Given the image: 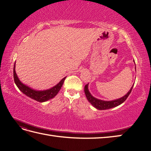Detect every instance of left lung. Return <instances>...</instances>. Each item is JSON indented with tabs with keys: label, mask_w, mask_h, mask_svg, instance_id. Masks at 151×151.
Wrapping results in <instances>:
<instances>
[{
	"label": "left lung",
	"mask_w": 151,
	"mask_h": 151,
	"mask_svg": "<svg viewBox=\"0 0 151 151\" xmlns=\"http://www.w3.org/2000/svg\"><path fill=\"white\" fill-rule=\"evenodd\" d=\"M133 87H134V85L132 86V88H130L129 91L124 96V97H121L120 99H116V100H114L111 101H105L99 100V99H96L94 97H93L88 90V84L85 86L84 92L88 101L90 102V103L95 108L98 109V110H108V109L116 107L117 106L120 105L121 104L123 103V102H124L125 101H126V99L128 98V97H129V95L130 94Z\"/></svg>",
	"instance_id": "1"
}]
</instances>
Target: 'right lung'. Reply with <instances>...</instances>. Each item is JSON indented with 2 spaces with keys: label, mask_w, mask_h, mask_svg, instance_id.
<instances>
[{
  "label": "right lung",
  "mask_w": 151,
  "mask_h": 151,
  "mask_svg": "<svg viewBox=\"0 0 151 151\" xmlns=\"http://www.w3.org/2000/svg\"><path fill=\"white\" fill-rule=\"evenodd\" d=\"M15 65L14 67V78L16 86H17V88L20 89V91L23 93L24 94L37 102H45L49 101V99H51L55 97L58 94V93L60 90V89L62 88V86L64 82V81H65V79L66 78L64 77L62 80H61L58 84H56L55 86H54L52 88L43 91H36L29 87H28L27 86L23 84L20 81H19V79L18 78L17 76V74L15 73Z\"/></svg>",
  "instance_id": "1"
}]
</instances>
